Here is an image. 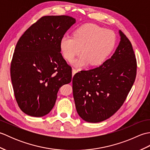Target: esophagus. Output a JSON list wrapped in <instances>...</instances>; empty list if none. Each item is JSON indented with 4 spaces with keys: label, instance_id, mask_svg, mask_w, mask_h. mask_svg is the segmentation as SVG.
Here are the masks:
<instances>
[{
    "label": "esophagus",
    "instance_id": "esophagus-1",
    "mask_svg": "<svg viewBox=\"0 0 150 150\" xmlns=\"http://www.w3.org/2000/svg\"><path fill=\"white\" fill-rule=\"evenodd\" d=\"M77 72V70L75 69H72V75H74Z\"/></svg>",
    "mask_w": 150,
    "mask_h": 150
}]
</instances>
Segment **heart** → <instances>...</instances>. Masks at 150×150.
<instances>
[{"mask_svg": "<svg viewBox=\"0 0 150 150\" xmlns=\"http://www.w3.org/2000/svg\"><path fill=\"white\" fill-rule=\"evenodd\" d=\"M116 42L113 31L93 24L82 25L76 30L73 37L64 35L60 42V47L66 60L71 62L80 53L82 55L73 62L81 68L88 65L97 66L104 62L112 52Z\"/></svg>", "mask_w": 150, "mask_h": 150, "instance_id": "1", "label": "heart"}]
</instances>
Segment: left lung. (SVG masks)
Here are the masks:
<instances>
[{
	"instance_id": "obj_1",
	"label": "left lung",
	"mask_w": 150,
	"mask_h": 150,
	"mask_svg": "<svg viewBox=\"0 0 150 150\" xmlns=\"http://www.w3.org/2000/svg\"><path fill=\"white\" fill-rule=\"evenodd\" d=\"M120 41L111 58L98 68L81 71L73 77V94L79 115L99 122L122 106L134 83L137 60L132 43L119 31Z\"/></svg>"
}]
</instances>
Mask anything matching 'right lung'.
Returning <instances> with one entry per match:
<instances>
[{"mask_svg": "<svg viewBox=\"0 0 150 150\" xmlns=\"http://www.w3.org/2000/svg\"><path fill=\"white\" fill-rule=\"evenodd\" d=\"M75 21L67 15L44 16L18 40L11 79L18 106L28 115L49 113L59 88L71 81V68L62 56L60 42Z\"/></svg>", "mask_w": 150, "mask_h": 150, "instance_id": "obj_1", "label": "right lung"}]
</instances>
